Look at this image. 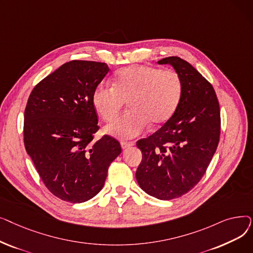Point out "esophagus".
Instances as JSON below:
<instances>
[{
    "instance_id": "34e87169",
    "label": "esophagus",
    "mask_w": 253,
    "mask_h": 253,
    "mask_svg": "<svg viewBox=\"0 0 253 253\" xmlns=\"http://www.w3.org/2000/svg\"><path fill=\"white\" fill-rule=\"evenodd\" d=\"M133 145H134V142H126V141L121 142V148L123 150H126V149H128L130 147H133Z\"/></svg>"
}]
</instances>
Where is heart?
Masks as SVG:
<instances>
[{
  "instance_id": "1",
  "label": "heart",
  "mask_w": 253,
  "mask_h": 253,
  "mask_svg": "<svg viewBox=\"0 0 253 253\" xmlns=\"http://www.w3.org/2000/svg\"><path fill=\"white\" fill-rule=\"evenodd\" d=\"M182 89L175 71L136 64L118 71L113 86L98 85L92 102L104 121L110 122L128 101L129 112L105 128L111 135L128 140L140 135L150 123L159 126L170 120L180 103Z\"/></svg>"
}]
</instances>
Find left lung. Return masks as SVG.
<instances>
[{
	"label": "left lung",
	"mask_w": 253,
	"mask_h": 253,
	"mask_svg": "<svg viewBox=\"0 0 253 253\" xmlns=\"http://www.w3.org/2000/svg\"><path fill=\"white\" fill-rule=\"evenodd\" d=\"M158 63L178 73L182 96L171 119L136 142L142 160L135 175L145 193L171 200L187 194L204 175L219 141L220 112L213 87L188 61L170 56Z\"/></svg>",
	"instance_id": "8db88e82"
}]
</instances>
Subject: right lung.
<instances>
[{
	"mask_svg": "<svg viewBox=\"0 0 253 253\" xmlns=\"http://www.w3.org/2000/svg\"><path fill=\"white\" fill-rule=\"evenodd\" d=\"M109 71L102 62H66L34 88L26 104V153L47 189L63 201L82 203L96 196L121 154L109 135L93 141L98 130L93 91Z\"/></svg>",
	"mask_w": 253,
	"mask_h": 253,
	"instance_id": "obj_1",
	"label": "right lung"
}]
</instances>
